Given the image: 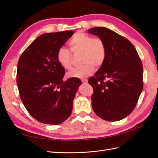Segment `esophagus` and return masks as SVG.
<instances>
[{"instance_id":"obj_1","label":"esophagus","mask_w":158,"mask_h":158,"mask_svg":"<svg viewBox=\"0 0 158 158\" xmlns=\"http://www.w3.org/2000/svg\"><path fill=\"white\" fill-rule=\"evenodd\" d=\"M81 81L83 83H88V80L86 79H81Z\"/></svg>"}]
</instances>
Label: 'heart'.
Wrapping results in <instances>:
<instances>
[{
    "instance_id": "heart-1",
    "label": "heart",
    "mask_w": 158,
    "mask_h": 158,
    "mask_svg": "<svg viewBox=\"0 0 158 158\" xmlns=\"http://www.w3.org/2000/svg\"><path fill=\"white\" fill-rule=\"evenodd\" d=\"M70 51L73 54L81 53L82 66L69 72L70 78L83 79L91 75L96 68H100L105 61L106 46L105 41L99 37L89 35L84 32H78L69 43ZM72 53L67 49L61 48L57 52V60L64 69L70 70L73 67Z\"/></svg>"
}]
</instances>
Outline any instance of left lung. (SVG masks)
<instances>
[{
	"label": "left lung",
	"instance_id": "1",
	"mask_svg": "<svg viewBox=\"0 0 158 158\" xmlns=\"http://www.w3.org/2000/svg\"><path fill=\"white\" fill-rule=\"evenodd\" d=\"M88 32L102 38L106 46L105 62L88 79L94 89L93 110L104 120H121L135 109L142 92V62L132 43L115 32L95 27Z\"/></svg>",
	"mask_w": 158,
	"mask_h": 158
}]
</instances>
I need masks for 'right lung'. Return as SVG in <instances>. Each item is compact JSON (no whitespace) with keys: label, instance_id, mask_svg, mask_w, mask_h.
Returning a JSON list of instances; mask_svg holds the SVG:
<instances>
[{"label":"right lung","instance_id":"1","mask_svg":"<svg viewBox=\"0 0 158 158\" xmlns=\"http://www.w3.org/2000/svg\"><path fill=\"white\" fill-rule=\"evenodd\" d=\"M73 31L45 33L36 38L20 56L17 84L20 98L38 122L58 125L69 118L79 86L78 78L63 81L65 69L57 60V52Z\"/></svg>","mask_w":158,"mask_h":158}]
</instances>
